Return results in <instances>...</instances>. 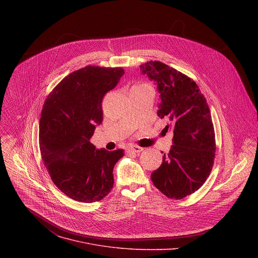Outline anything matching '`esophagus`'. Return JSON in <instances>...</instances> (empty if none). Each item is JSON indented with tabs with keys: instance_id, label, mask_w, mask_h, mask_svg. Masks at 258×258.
I'll return each instance as SVG.
<instances>
[{
	"instance_id": "1",
	"label": "esophagus",
	"mask_w": 258,
	"mask_h": 258,
	"mask_svg": "<svg viewBox=\"0 0 258 258\" xmlns=\"http://www.w3.org/2000/svg\"><path fill=\"white\" fill-rule=\"evenodd\" d=\"M127 152H133V153H140L141 151H143V148L139 147L137 145H131L126 148Z\"/></svg>"
}]
</instances>
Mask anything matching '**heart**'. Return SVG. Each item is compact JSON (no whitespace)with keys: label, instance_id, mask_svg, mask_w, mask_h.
<instances>
[{"label":"heart","instance_id":"obj_1","mask_svg":"<svg viewBox=\"0 0 258 258\" xmlns=\"http://www.w3.org/2000/svg\"><path fill=\"white\" fill-rule=\"evenodd\" d=\"M144 86H148L147 84H145V83H142V84H136V85H134L132 88H138V87H144Z\"/></svg>","mask_w":258,"mask_h":258}]
</instances>
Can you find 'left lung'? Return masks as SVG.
Returning <instances> with one entry per match:
<instances>
[{
  "mask_svg": "<svg viewBox=\"0 0 258 258\" xmlns=\"http://www.w3.org/2000/svg\"><path fill=\"white\" fill-rule=\"evenodd\" d=\"M140 70L156 81L161 98L158 116L168 119L165 129L174 132L171 150L151 180L166 197L181 200L198 190L212 172L216 138L211 111L197 83L185 74L157 60Z\"/></svg>",
  "mask_w": 258,
  "mask_h": 258,
  "instance_id": "1",
  "label": "left lung"
}]
</instances>
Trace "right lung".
<instances>
[{"label": "right lung", "instance_id": "1", "mask_svg": "<svg viewBox=\"0 0 258 258\" xmlns=\"http://www.w3.org/2000/svg\"><path fill=\"white\" fill-rule=\"evenodd\" d=\"M124 70L87 66L66 76L48 94L39 120V150L53 184L74 201L94 203L110 192L123 149L90 143L103 120L102 99Z\"/></svg>", "mask_w": 258, "mask_h": 258}]
</instances>
